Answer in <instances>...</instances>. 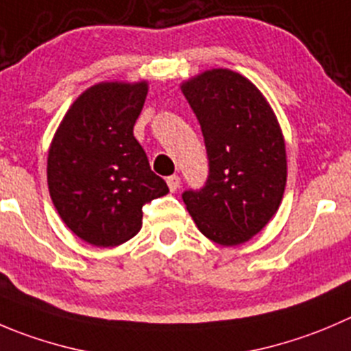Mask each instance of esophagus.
Here are the masks:
<instances>
[{"label":"esophagus","mask_w":351,"mask_h":351,"mask_svg":"<svg viewBox=\"0 0 351 351\" xmlns=\"http://www.w3.org/2000/svg\"><path fill=\"white\" fill-rule=\"evenodd\" d=\"M167 184H169L170 191H178L179 186H181V178L179 176H170V178H167Z\"/></svg>","instance_id":"1"}]
</instances>
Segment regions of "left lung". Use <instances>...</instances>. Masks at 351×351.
<instances>
[{"instance_id": "obj_1", "label": "left lung", "mask_w": 351, "mask_h": 351, "mask_svg": "<svg viewBox=\"0 0 351 351\" xmlns=\"http://www.w3.org/2000/svg\"><path fill=\"white\" fill-rule=\"evenodd\" d=\"M202 128L208 176L182 193L188 212L212 241H248L272 219L286 186V149L262 93L239 73L208 70L182 84Z\"/></svg>"}]
</instances>
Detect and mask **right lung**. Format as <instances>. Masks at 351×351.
I'll list each match as a JSON object with an SVG mask.
<instances>
[{
  "label": "right lung",
  "mask_w": 351,
  "mask_h": 351,
  "mask_svg": "<svg viewBox=\"0 0 351 351\" xmlns=\"http://www.w3.org/2000/svg\"><path fill=\"white\" fill-rule=\"evenodd\" d=\"M148 86L105 82L82 93L48 155V188L66 228L95 246H117L141 229L143 206L167 195L134 138Z\"/></svg>",
  "instance_id": "obj_1"
}]
</instances>
